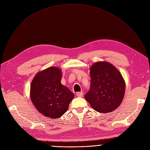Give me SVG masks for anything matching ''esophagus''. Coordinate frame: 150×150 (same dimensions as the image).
I'll return each mask as SVG.
<instances>
[{"mask_svg": "<svg viewBox=\"0 0 150 150\" xmlns=\"http://www.w3.org/2000/svg\"><path fill=\"white\" fill-rule=\"evenodd\" d=\"M76 95L78 97H82L83 93H82V92H77L76 93Z\"/></svg>", "mask_w": 150, "mask_h": 150, "instance_id": "1", "label": "esophagus"}]
</instances>
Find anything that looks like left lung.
Instances as JSON below:
<instances>
[{
  "label": "left lung",
  "instance_id": "8db88e82",
  "mask_svg": "<svg viewBox=\"0 0 150 150\" xmlns=\"http://www.w3.org/2000/svg\"><path fill=\"white\" fill-rule=\"evenodd\" d=\"M91 82L85 99L91 108L100 113L115 110L122 103L125 82L119 71L107 62H96L90 68Z\"/></svg>",
  "mask_w": 150,
  "mask_h": 150
}]
</instances>
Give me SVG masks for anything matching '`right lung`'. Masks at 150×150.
<instances>
[{
	"instance_id": "1",
	"label": "right lung",
	"mask_w": 150,
	"mask_h": 150,
	"mask_svg": "<svg viewBox=\"0 0 150 150\" xmlns=\"http://www.w3.org/2000/svg\"><path fill=\"white\" fill-rule=\"evenodd\" d=\"M62 71L55 67L40 71L33 79L30 98L38 111L51 118H58L65 113L74 95L61 83Z\"/></svg>"
}]
</instances>
